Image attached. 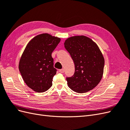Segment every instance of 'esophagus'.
<instances>
[{
  "mask_svg": "<svg viewBox=\"0 0 130 130\" xmlns=\"http://www.w3.org/2000/svg\"><path fill=\"white\" fill-rule=\"evenodd\" d=\"M59 72H60V73H64V69L63 68L61 69H60V70H59Z\"/></svg>",
  "mask_w": 130,
  "mask_h": 130,
  "instance_id": "obj_1",
  "label": "esophagus"
}]
</instances>
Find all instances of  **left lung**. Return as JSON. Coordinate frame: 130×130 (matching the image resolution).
I'll return each mask as SVG.
<instances>
[{"instance_id": "left-lung-1", "label": "left lung", "mask_w": 130, "mask_h": 130, "mask_svg": "<svg viewBox=\"0 0 130 130\" xmlns=\"http://www.w3.org/2000/svg\"><path fill=\"white\" fill-rule=\"evenodd\" d=\"M64 47L75 64V73L67 77L68 87L73 91L83 93L93 89L103 77L105 60L96 43L85 36L67 39Z\"/></svg>"}]
</instances>
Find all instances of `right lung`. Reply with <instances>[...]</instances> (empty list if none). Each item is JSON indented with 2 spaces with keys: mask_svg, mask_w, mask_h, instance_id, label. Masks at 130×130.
<instances>
[{
  "mask_svg": "<svg viewBox=\"0 0 130 130\" xmlns=\"http://www.w3.org/2000/svg\"><path fill=\"white\" fill-rule=\"evenodd\" d=\"M60 38L42 34L27 43L19 63L23 80L36 92L46 91L52 86L57 70L54 68L52 54L60 43Z\"/></svg>",
  "mask_w": 130,
  "mask_h": 130,
  "instance_id": "obj_1",
  "label": "right lung"
}]
</instances>
